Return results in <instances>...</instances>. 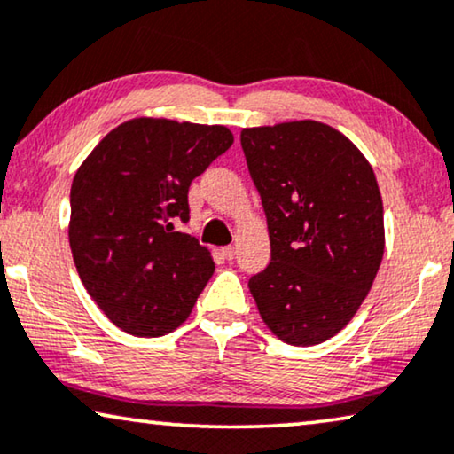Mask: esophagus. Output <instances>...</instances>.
<instances>
[{"mask_svg": "<svg viewBox=\"0 0 454 454\" xmlns=\"http://www.w3.org/2000/svg\"><path fill=\"white\" fill-rule=\"evenodd\" d=\"M222 257H224L226 261H232L236 257V248L234 247H224V248H222Z\"/></svg>", "mask_w": 454, "mask_h": 454, "instance_id": "34e87169", "label": "esophagus"}]
</instances>
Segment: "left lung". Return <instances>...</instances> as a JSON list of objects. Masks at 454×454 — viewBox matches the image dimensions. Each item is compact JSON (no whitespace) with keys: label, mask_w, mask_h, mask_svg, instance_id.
<instances>
[{"label":"left lung","mask_w":454,"mask_h":454,"mask_svg":"<svg viewBox=\"0 0 454 454\" xmlns=\"http://www.w3.org/2000/svg\"><path fill=\"white\" fill-rule=\"evenodd\" d=\"M271 263L248 279L273 333L315 346L352 321L385 253L382 200L360 150L333 127L294 121L242 129Z\"/></svg>","instance_id":"obj_1"}]
</instances>
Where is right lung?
Segmentation results:
<instances>
[{
	"instance_id": "right-lung-1",
	"label": "right lung",
	"mask_w": 454,
	"mask_h": 454,
	"mask_svg": "<svg viewBox=\"0 0 454 454\" xmlns=\"http://www.w3.org/2000/svg\"><path fill=\"white\" fill-rule=\"evenodd\" d=\"M234 137L222 125L133 119L113 129L75 172L69 247L82 284L119 329H176L214 273L209 251L178 232L189 187Z\"/></svg>"
}]
</instances>
